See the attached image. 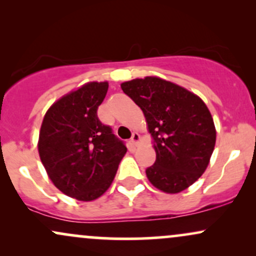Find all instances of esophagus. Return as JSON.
Returning a JSON list of instances; mask_svg holds the SVG:
<instances>
[{
	"label": "esophagus",
	"instance_id": "34e87169",
	"mask_svg": "<svg viewBox=\"0 0 256 256\" xmlns=\"http://www.w3.org/2000/svg\"><path fill=\"white\" fill-rule=\"evenodd\" d=\"M131 142H132V144H134V146H138V144H140V134H138V132H134V134H132Z\"/></svg>",
	"mask_w": 256,
	"mask_h": 256
}]
</instances>
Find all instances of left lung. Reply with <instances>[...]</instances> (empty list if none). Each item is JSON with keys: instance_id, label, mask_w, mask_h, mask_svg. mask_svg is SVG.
Returning a JSON list of instances; mask_svg holds the SVG:
<instances>
[{"instance_id": "left-lung-1", "label": "left lung", "mask_w": 256, "mask_h": 256, "mask_svg": "<svg viewBox=\"0 0 256 256\" xmlns=\"http://www.w3.org/2000/svg\"><path fill=\"white\" fill-rule=\"evenodd\" d=\"M122 89L144 114L155 164L146 177L167 194L188 189L204 174L210 164L216 131L210 110L198 95L158 77L136 78Z\"/></svg>"}]
</instances>
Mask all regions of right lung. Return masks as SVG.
<instances>
[{
    "instance_id": "right-lung-1",
    "label": "right lung",
    "mask_w": 256,
    "mask_h": 256,
    "mask_svg": "<svg viewBox=\"0 0 256 256\" xmlns=\"http://www.w3.org/2000/svg\"><path fill=\"white\" fill-rule=\"evenodd\" d=\"M108 82H89L54 102L44 116L38 152L52 184L78 201L110 186L126 146L98 118Z\"/></svg>"
}]
</instances>
